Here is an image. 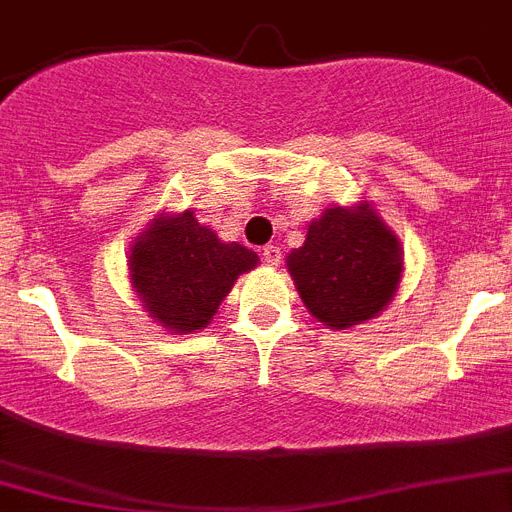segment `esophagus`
Here are the masks:
<instances>
[{
  "label": "esophagus",
  "instance_id": "1",
  "mask_svg": "<svg viewBox=\"0 0 512 512\" xmlns=\"http://www.w3.org/2000/svg\"><path fill=\"white\" fill-rule=\"evenodd\" d=\"M261 256H264V261L269 266H277L279 261H282V248H279V246H264V248H261Z\"/></svg>",
  "mask_w": 512,
  "mask_h": 512
}]
</instances>
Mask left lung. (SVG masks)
I'll use <instances>...</instances> for the list:
<instances>
[{
	"label": "left lung",
	"instance_id": "1",
	"mask_svg": "<svg viewBox=\"0 0 512 512\" xmlns=\"http://www.w3.org/2000/svg\"><path fill=\"white\" fill-rule=\"evenodd\" d=\"M287 272L310 316L344 331L388 308L404 274V251L370 202L331 204L310 222L303 246L287 253Z\"/></svg>",
	"mask_w": 512,
	"mask_h": 512
}]
</instances>
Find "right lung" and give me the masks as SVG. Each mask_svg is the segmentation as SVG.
<instances>
[{"mask_svg":"<svg viewBox=\"0 0 512 512\" xmlns=\"http://www.w3.org/2000/svg\"><path fill=\"white\" fill-rule=\"evenodd\" d=\"M256 266V251L220 240L191 209L155 214L129 246L131 287L170 334L207 329L235 279Z\"/></svg>","mask_w":512,"mask_h":512,"instance_id":"1","label":"right lung"}]
</instances>
